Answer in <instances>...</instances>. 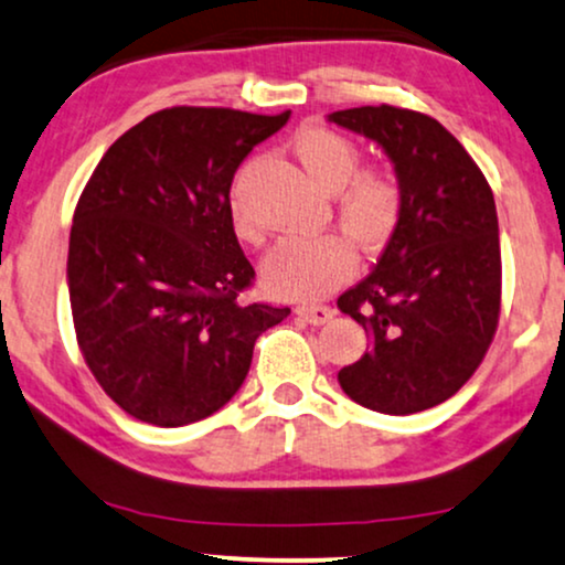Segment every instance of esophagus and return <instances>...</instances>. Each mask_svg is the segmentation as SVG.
Returning a JSON list of instances; mask_svg holds the SVG:
<instances>
[{"instance_id":"obj_1","label":"esophagus","mask_w":565,"mask_h":565,"mask_svg":"<svg viewBox=\"0 0 565 565\" xmlns=\"http://www.w3.org/2000/svg\"><path fill=\"white\" fill-rule=\"evenodd\" d=\"M298 317L309 324H327L332 317H335V311H332L330 306H322V303H303V306H298Z\"/></svg>"}]
</instances>
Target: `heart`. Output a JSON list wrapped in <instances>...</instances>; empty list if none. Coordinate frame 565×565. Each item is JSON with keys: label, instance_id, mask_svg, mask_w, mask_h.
Masks as SVG:
<instances>
[{"label": "heart", "instance_id": "b5f03b06", "mask_svg": "<svg viewBox=\"0 0 565 565\" xmlns=\"http://www.w3.org/2000/svg\"><path fill=\"white\" fill-rule=\"evenodd\" d=\"M294 154L303 172L335 196L338 220L364 248H380L393 238L403 214V188L382 167L359 170V149L330 128L309 125L294 138ZM235 230L256 241V227L233 196ZM356 248L343 233H319L285 238L264 262L269 285L285 296L319 298L343 285L356 271Z\"/></svg>", "mask_w": 565, "mask_h": 565}]
</instances>
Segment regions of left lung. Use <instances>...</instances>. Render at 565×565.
Masks as SVG:
<instances>
[{
	"label": "left lung",
	"instance_id": "obj_1",
	"mask_svg": "<svg viewBox=\"0 0 565 565\" xmlns=\"http://www.w3.org/2000/svg\"><path fill=\"white\" fill-rule=\"evenodd\" d=\"M393 159L403 214L377 267L338 298L372 348L338 372L359 406L416 414L456 395L482 364L500 319L492 188L435 117L380 104L330 115Z\"/></svg>",
	"mask_w": 565,
	"mask_h": 565
}]
</instances>
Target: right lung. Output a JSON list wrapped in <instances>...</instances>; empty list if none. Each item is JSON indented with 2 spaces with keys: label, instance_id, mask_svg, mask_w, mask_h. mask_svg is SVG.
<instances>
[{
  "label": "right lung",
  "instance_id": "right-lung-1",
  "mask_svg": "<svg viewBox=\"0 0 565 565\" xmlns=\"http://www.w3.org/2000/svg\"><path fill=\"white\" fill-rule=\"evenodd\" d=\"M288 117L162 109L117 138L83 188L67 254L75 338L134 419L212 416L246 380L256 338L290 315L243 298L256 271L230 209L235 170Z\"/></svg>",
  "mask_w": 565,
  "mask_h": 565
}]
</instances>
